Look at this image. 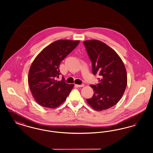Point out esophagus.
Instances as JSON below:
<instances>
[{
  "label": "esophagus",
  "mask_w": 153,
  "mask_h": 153,
  "mask_svg": "<svg viewBox=\"0 0 153 153\" xmlns=\"http://www.w3.org/2000/svg\"><path fill=\"white\" fill-rule=\"evenodd\" d=\"M77 87H83L84 86V84H81V85H76Z\"/></svg>",
  "instance_id": "1"
}]
</instances>
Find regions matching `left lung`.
<instances>
[{"label": "left lung", "mask_w": 153, "mask_h": 153, "mask_svg": "<svg viewBox=\"0 0 153 153\" xmlns=\"http://www.w3.org/2000/svg\"><path fill=\"white\" fill-rule=\"evenodd\" d=\"M92 65V73L99 74L98 84L90 85L93 96L87 102L96 111L108 109L117 104L123 95L127 84L123 62L115 51L97 40L83 42Z\"/></svg>", "instance_id": "8db88e82"}]
</instances>
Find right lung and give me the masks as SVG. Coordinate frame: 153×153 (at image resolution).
<instances>
[{"label":"right lung","mask_w":153,"mask_h":153,"mask_svg":"<svg viewBox=\"0 0 153 153\" xmlns=\"http://www.w3.org/2000/svg\"><path fill=\"white\" fill-rule=\"evenodd\" d=\"M79 41L58 40L44 49L30 68L28 83L33 97L41 106L54 108L65 101L74 87L64 77L57 81L61 61L79 44Z\"/></svg>","instance_id":"add662e5"}]
</instances>
